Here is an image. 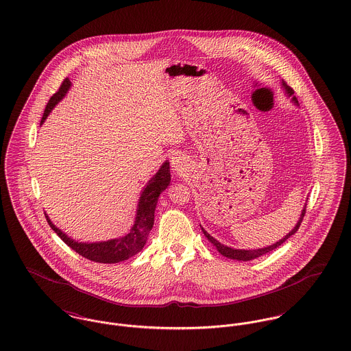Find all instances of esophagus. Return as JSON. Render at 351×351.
<instances>
[{
    "label": "esophagus",
    "mask_w": 351,
    "mask_h": 351,
    "mask_svg": "<svg viewBox=\"0 0 351 351\" xmlns=\"http://www.w3.org/2000/svg\"><path fill=\"white\" fill-rule=\"evenodd\" d=\"M184 162H186L184 158H183V156H180V155H175V156L171 157V167L176 172H180L183 169Z\"/></svg>",
    "instance_id": "34e87169"
}]
</instances>
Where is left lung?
<instances>
[{
	"label": "left lung",
	"mask_w": 351,
	"mask_h": 351,
	"mask_svg": "<svg viewBox=\"0 0 351 351\" xmlns=\"http://www.w3.org/2000/svg\"><path fill=\"white\" fill-rule=\"evenodd\" d=\"M282 86H284V88H285V93L289 95V97H292V101L295 102V104H298V98L293 95L295 94V91H293V88L292 87H289V86H287V83L285 82H282ZM306 207H307V204L304 206V208H303V211H302V215H300V219L298 221V223H296V226L289 232V233L287 234L282 239H280L278 242H276V243H273L271 246H267V247H263V249H254V250H242V249H233V247H229V246H225V245H222L221 242H218L214 237H211L210 234L207 233L203 228H202V232L203 234L207 237V239L218 249V252L222 254V256H225V257H228V258H233V260H238V261H249V260H253V258H257V257H260V256H263V254H267V253H269V252H272L274 250L276 247H278L281 243H284L291 235H293V234L296 233L298 230H299V228H300V225H302V221H303V218H304V215H306Z\"/></svg>",
	"instance_id": "left-lung-1"
}]
</instances>
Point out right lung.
<instances>
[{
  "mask_svg": "<svg viewBox=\"0 0 351 351\" xmlns=\"http://www.w3.org/2000/svg\"><path fill=\"white\" fill-rule=\"evenodd\" d=\"M70 86H71L70 79H64L62 86L59 87V90L48 101L44 114L41 118V123L45 121V118L48 117V114L55 108V105L66 95ZM169 182H171L169 162L165 161L161 165V168L157 171L156 175L148 182V184L145 186V189L141 193L133 228L130 229L129 233L121 238H114V239L102 241V242H93V243L78 242V241H74L70 237H67L62 230H59L49 221L47 214H45V218H47V222L51 226V229L60 237V239L64 241V243H67L82 257L90 260V261H94V263L116 264V263L125 261V260L133 257L144 247L149 232L154 228L157 199L160 194L168 187Z\"/></svg>",
  "mask_w": 351,
  "mask_h": 351,
  "instance_id": "1",
  "label": "right lung"
}]
</instances>
